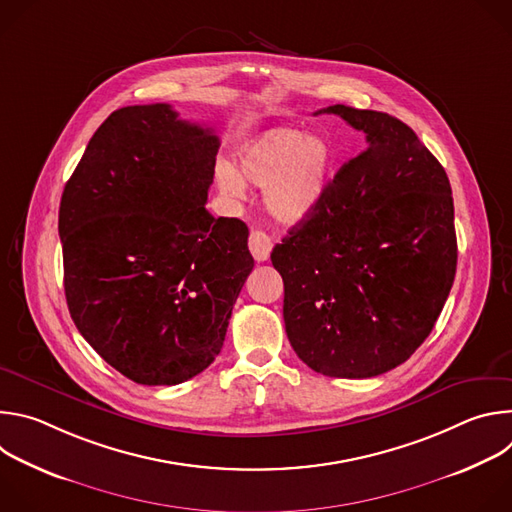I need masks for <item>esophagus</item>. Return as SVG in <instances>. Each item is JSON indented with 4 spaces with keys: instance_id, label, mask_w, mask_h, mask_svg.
Here are the masks:
<instances>
[{
    "instance_id": "esophagus-1",
    "label": "esophagus",
    "mask_w": 512,
    "mask_h": 512,
    "mask_svg": "<svg viewBox=\"0 0 512 512\" xmlns=\"http://www.w3.org/2000/svg\"><path fill=\"white\" fill-rule=\"evenodd\" d=\"M273 249V241L263 231H251L249 235V251L255 257V261L263 263L269 259V253Z\"/></svg>"
}]
</instances>
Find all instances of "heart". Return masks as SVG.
Instances as JSON below:
<instances>
[{"mask_svg":"<svg viewBox=\"0 0 512 512\" xmlns=\"http://www.w3.org/2000/svg\"><path fill=\"white\" fill-rule=\"evenodd\" d=\"M336 152L322 133H306L298 127H273L249 139L237 152L235 168L221 164L218 184L229 196H243L245 182L265 186V210L281 223H300L324 200Z\"/></svg>","mask_w":512,"mask_h":512,"instance_id":"b5f03b06","label":"heart"}]
</instances>
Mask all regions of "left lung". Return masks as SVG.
I'll return each instance as SVG.
<instances>
[{
    "mask_svg": "<svg viewBox=\"0 0 512 512\" xmlns=\"http://www.w3.org/2000/svg\"><path fill=\"white\" fill-rule=\"evenodd\" d=\"M318 113L362 131L367 150L271 263L296 354L326 377L369 379L405 362L442 314L458 263L454 198L442 164L397 117L346 105Z\"/></svg>",
    "mask_w": 512,
    "mask_h": 512,
    "instance_id": "8db88e82",
    "label": "left lung"
}]
</instances>
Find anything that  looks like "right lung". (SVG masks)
Here are the masks:
<instances>
[{
  "label": "right lung",
  "mask_w": 512,
  "mask_h": 512,
  "mask_svg": "<svg viewBox=\"0 0 512 512\" xmlns=\"http://www.w3.org/2000/svg\"><path fill=\"white\" fill-rule=\"evenodd\" d=\"M218 145L166 103L123 107L62 192L70 318L139 385H178L208 367L255 265L247 225L204 206Z\"/></svg>",
  "instance_id": "right-lung-1"
}]
</instances>
